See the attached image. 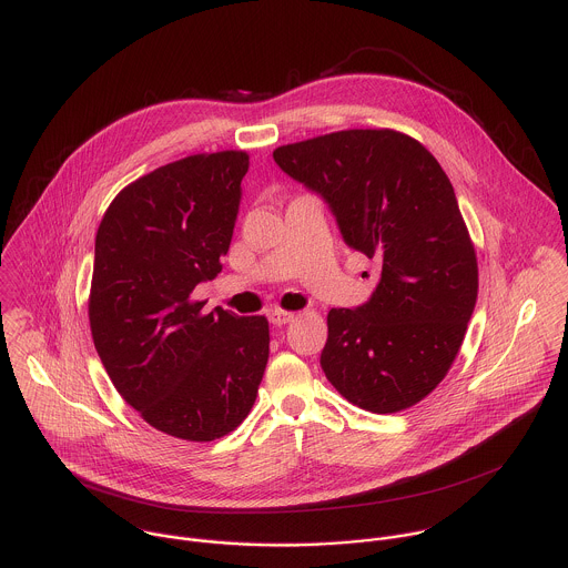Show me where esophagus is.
Masks as SVG:
<instances>
[{
	"mask_svg": "<svg viewBox=\"0 0 568 568\" xmlns=\"http://www.w3.org/2000/svg\"><path fill=\"white\" fill-rule=\"evenodd\" d=\"M295 320V313H288V311H268V322L273 325H286L291 324Z\"/></svg>",
	"mask_w": 568,
	"mask_h": 568,
	"instance_id": "1",
	"label": "esophagus"
}]
</instances>
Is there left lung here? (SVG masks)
Wrapping results in <instances>:
<instances>
[{
    "instance_id": "8db88e82",
    "label": "left lung",
    "mask_w": 568,
    "mask_h": 568,
    "mask_svg": "<svg viewBox=\"0 0 568 568\" xmlns=\"http://www.w3.org/2000/svg\"><path fill=\"white\" fill-rule=\"evenodd\" d=\"M273 160L324 199L347 246L381 264L369 302L327 313L325 378L372 413L417 405L459 354L479 291L450 179L392 129L320 135L275 149Z\"/></svg>"
}]
</instances>
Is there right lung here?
<instances>
[{"label":"right lung","mask_w":568,"mask_h":568,"mask_svg":"<svg viewBox=\"0 0 568 568\" xmlns=\"http://www.w3.org/2000/svg\"><path fill=\"white\" fill-rule=\"evenodd\" d=\"M248 155L203 153L126 185L95 234L89 324L118 394L165 435L212 442L243 424L268 361L266 317L192 302L227 253Z\"/></svg>","instance_id":"obj_1"}]
</instances>
